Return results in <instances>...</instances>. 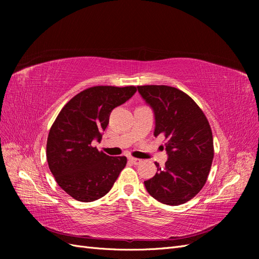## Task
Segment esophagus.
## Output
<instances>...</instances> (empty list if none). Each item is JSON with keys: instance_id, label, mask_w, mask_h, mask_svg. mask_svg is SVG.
I'll list each match as a JSON object with an SVG mask.
<instances>
[{"instance_id": "34e87169", "label": "esophagus", "mask_w": 259, "mask_h": 259, "mask_svg": "<svg viewBox=\"0 0 259 259\" xmlns=\"http://www.w3.org/2000/svg\"><path fill=\"white\" fill-rule=\"evenodd\" d=\"M130 161H131L133 164H135V165H138V164H140V163L143 162V161L140 160V159H137V158H133V156H132V158H130Z\"/></svg>"}]
</instances>
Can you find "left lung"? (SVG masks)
<instances>
[{"label":"left lung","mask_w":259,"mask_h":259,"mask_svg":"<svg viewBox=\"0 0 259 259\" xmlns=\"http://www.w3.org/2000/svg\"><path fill=\"white\" fill-rule=\"evenodd\" d=\"M154 111V136L165 138L168 160L145 182L149 194L167 205H180L205 185L214 158L213 134L206 116L186 93L166 85L137 86Z\"/></svg>","instance_id":"left-lung-1"}]
</instances>
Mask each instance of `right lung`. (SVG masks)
<instances>
[{"instance_id":"1","label":"right lung","mask_w":259,"mask_h":259,"mask_svg":"<svg viewBox=\"0 0 259 259\" xmlns=\"http://www.w3.org/2000/svg\"><path fill=\"white\" fill-rule=\"evenodd\" d=\"M136 91L135 86H92L70 99L53 123L46 144L49 167L58 186L74 200L103 198L126 165V156H109L92 142H100L111 111Z\"/></svg>"}]
</instances>
